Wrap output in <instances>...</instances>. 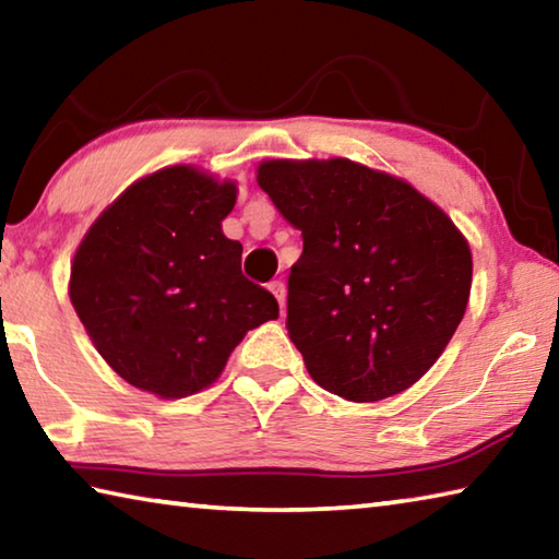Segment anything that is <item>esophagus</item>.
Masks as SVG:
<instances>
[{"label":"esophagus","mask_w":559,"mask_h":559,"mask_svg":"<svg viewBox=\"0 0 559 559\" xmlns=\"http://www.w3.org/2000/svg\"><path fill=\"white\" fill-rule=\"evenodd\" d=\"M269 288H271V293H273V296H276V300H278L281 313H286V286H283L281 281H273Z\"/></svg>","instance_id":"1"}]
</instances>
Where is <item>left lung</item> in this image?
<instances>
[{
    "label": "left lung",
    "instance_id": "left-lung-1",
    "mask_svg": "<svg viewBox=\"0 0 559 559\" xmlns=\"http://www.w3.org/2000/svg\"><path fill=\"white\" fill-rule=\"evenodd\" d=\"M257 182L302 236L286 325L310 377L349 402L409 390L466 313V236L409 182L347 157L263 159Z\"/></svg>",
    "mask_w": 559,
    "mask_h": 559
}]
</instances>
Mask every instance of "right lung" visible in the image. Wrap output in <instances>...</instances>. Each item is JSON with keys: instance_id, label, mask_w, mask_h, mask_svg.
I'll list each match as a JSON object with an SVG mask.
<instances>
[{"instance_id": "obj_1", "label": "right lung", "mask_w": 559, "mask_h": 559, "mask_svg": "<svg viewBox=\"0 0 559 559\" xmlns=\"http://www.w3.org/2000/svg\"><path fill=\"white\" fill-rule=\"evenodd\" d=\"M236 182L173 165L132 182L83 236L69 296L100 357L128 384L182 400L219 380L278 302L241 273L222 222Z\"/></svg>"}]
</instances>
